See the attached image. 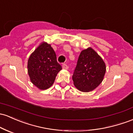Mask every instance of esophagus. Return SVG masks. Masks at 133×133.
I'll list each match as a JSON object with an SVG mask.
<instances>
[{
  "mask_svg": "<svg viewBox=\"0 0 133 133\" xmlns=\"http://www.w3.org/2000/svg\"><path fill=\"white\" fill-rule=\"evenodd\" d=\"M62 68H63L64 69H68V66L65 64H62Z\"/></svg>",
  "mask_w": 133,
  "mask_h": 133,
  "instance_id": "esophagus-1",
  "label": "esophagus"
}]
</instances>
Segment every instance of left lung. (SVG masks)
<instances>
[{"label": "left lung", "mask_w": 133, "mask_h": 133, "mask_svg": "<svg viewBox=\"0 0 133 133\" xmlns=\"http://www.w3.org/2000/svg\"><path fill=\"white\" fill-rule=\"evenodd\" d=\"M106 71L104 61L92 48L83 50L79 56L72 75L74 85L79 91L88 92L98 87Z\"/></svg>", "instance_id": "1"}]
</instances>
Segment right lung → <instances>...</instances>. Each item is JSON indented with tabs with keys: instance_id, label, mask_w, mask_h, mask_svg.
Returning a JSON list of instances; mask_svg holds the SVG:
<instances>
[{
	"instance_id": "add662e5",
	"label": "right lung",
	"mask_w": 133,
	"mask_h": 133,
	"mask_svg": "<svg viewBox=\"0 0 133 133\" xmlns=\"http://www.w3.org/2000/svg\"><path fill=\"white\" fill-rule=\"evenodd\" d=\"M62 67L57 61L55 51L50 44L42 42L28 61V72L31 83L40 90L50 88Z\"/></svg>"
}]
</instances>
